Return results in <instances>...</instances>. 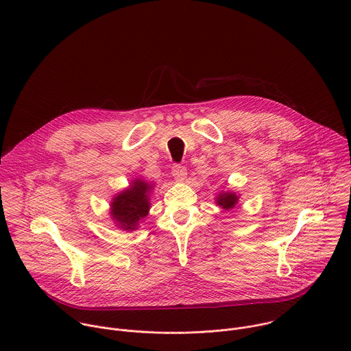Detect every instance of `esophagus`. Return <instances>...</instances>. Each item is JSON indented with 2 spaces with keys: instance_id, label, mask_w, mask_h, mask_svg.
I'll return each instance as SVG.
<instances>
[{
  "instance_id": "1",
  "label": "esophagus",
  "mask_w": 351,
  "mask_h": 351,
  "mask_svg": "<svg viewBox=\"0 0 351 351\" xmlns=\"http://www.w3.org/2000/svg\"><path fill=\"white\" fill-rule=\"evenodd\" d=\"M186 175H187V172H186V168L183 167V165H180V164H175L173 167H172V176L176 179V180H184L186 179Z\"/></svg>"
}]
</instances>
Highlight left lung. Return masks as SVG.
<instances>
[{"mask_svg":"<svg viewBox=\"0 0 351 351\" xmlns=\"http://www.w3.org/2000/svg\"><path fill=\"white\" fill-rule=\"evenodd\" d=\"M218 206H221L225 210H230L237 203V195L234 193H223L217 198Z\"/></svg>","mask_w":351,"mask_h":351,"instance_id":"1","label":"left lung"}]
</instances>
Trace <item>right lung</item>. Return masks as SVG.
Returning <instances> with one entry per match:
<instances>
[{"instance_id": "right-lung-1", "label": "right lung", "mask_w": 351, "mask_h": 351, "mask_svg": "<svg viewBox=\"0 0 351 351\" xmlns=\"http://www.w3.org/2000/svg\"><path fill=\"white\" fill-rule=\"evenodd\" d=\"M152 189L148 183L136 180L133 186L126 191H122L114 198L112 203V218L118 222L123 230L136 229L138 221L148 213V190Z\"/></svg>"}]
</instances>
